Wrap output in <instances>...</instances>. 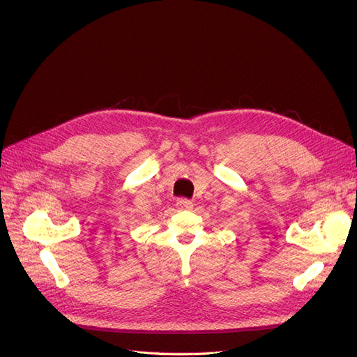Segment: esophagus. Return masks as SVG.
I'll use <instances>...</instances> for the list:
<instances>
[{
    "instance_id": "34e87169",
    "label": "esophagus",
    "mask_w": 357,
    "mask_h": 357,
    "mask_svg": "<svg viewBox=\"0 0 357 357\" xmlns=\"http://www.w3.org/2000/svg\"><path fill=\"white\" fill-rule=\"evenodd\" d=\"M193 207V202L186 199V198H180L177 199V208L178 210H190Z\"/></svg>"
}]
</instances>
